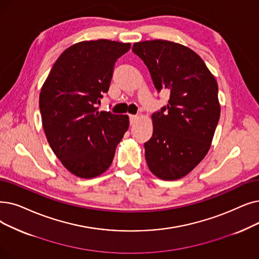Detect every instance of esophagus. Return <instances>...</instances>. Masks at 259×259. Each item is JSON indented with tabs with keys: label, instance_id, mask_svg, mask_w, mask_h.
Wrapping results in <instances>:
<instances>
[{
	"label": "esophagus",
	"instance_id": "esophagus-1",
	"mask_svg": "<svg viewBox=\"0 0 259 259\" xmlns=\"http://www.w3.org/2000/svg\"><path fill=\"white\" fill-rule=\"evenodd\" d=\"M138 120H139L138 115H130V123H131V125H134V123H136Z\"/></svg>",
	"mask_w": 259,
	"mask_h": 259
}]
</instances>
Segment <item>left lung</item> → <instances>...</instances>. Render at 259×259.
<instances>
[{
	"instance_id": "obj_1",
	"label": "left lung",
	"mask_w": 259,
	"mask_h": 259,
	"mask_svg": "<svg viewBox=\"0 0 259 259\" xmlns=\"http://www.w3.org/2000/svg\"><path fill=\"white\" fill-rule=\"evenodd\" d=\"M132 51L148 67L157 91L170 94L168 105L151 116L146 162L161 180L181 179L210 148L220 117L216 78L197 53L180 43L143 41L134 43Z\"/></svg>"
}]
</instances>
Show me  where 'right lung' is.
Instances as JSON below:
<instances>
[{
  "label": "right lung",
  "mask_w": 259,
  "mask_h": 259,
  "mask_svg": "<svg viewBox=\"0 0 259 259\" xmlns=\"http://www.w3.org/2000/svg\"><path fill=\"white\" fill-rule=\"evenodd\" d=\"M130 43L81 41L55 62L39 96L42 126L61 164L72 175L92 179L104 174L129 128L128 115L98 111L117 58Z\"/></svg>",
  "instance_id": "1"
}]
</instances>
